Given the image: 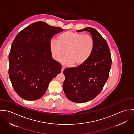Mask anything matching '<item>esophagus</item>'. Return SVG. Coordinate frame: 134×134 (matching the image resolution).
I'll use <instances>...</instances> for the list:
<instances>
[{
  "label": "esophagus",
  "instance_id": "esophagus-1",
  "mask_svg": "<svg viewBox=\"0 0 134 134\" xmlns=\"http://www.w3.org/2000/svg\"><path fill=\"white\" fill-rule=\"evenodd\" d=\"M65 69H64V68H63V67H62V69H61V73H62L63 72V71H64V70Z\"/></svg>",
  "mask_w": 134,
  "mask_h": 134
}]
</instances>
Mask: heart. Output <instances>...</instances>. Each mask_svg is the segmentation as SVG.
<instances>
[{"label":"heart","instance_id":"b5f03b06","mask_svg":"<svg viewBox=\"0 0 134 134\" xmlns=\"http://www.w3.org/2000/svg\"><path fill=\"white\" fill-rule=\"evenodd\" d=\"M94 47L93 38L89 35L66 31L58 37V41L52 40L49 48L53 58L66 66L77 67L86 63L92 54Z\"/></svg>","mask_w":134,"mask_h":134}]
</instances>
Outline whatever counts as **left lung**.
<instances>
[{"mask_svg": "<svg viewBox=\"0 0 134 134\" xmlns=\"http://www.w3.org/2000/svg\"><path fill=\"white\" fill-rule=\"evenodd\" d=\"M83 31L89 32L94 40L92 54L82 65L63 71L64 93L69 100L79 103L94 98L101 92L109 77L112 62L108 44L99 32L91 27L77 32Z\"/></svg>", "mask_w": 134, "mask_h": 134, "instance_id": "obj_1", "label": "left lung"}]
</instances>
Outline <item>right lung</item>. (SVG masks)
<instances>
[{"label": "right lung", "instance_id": "1", "mask_svg": "<svg viewBox=\"0 0 134 134\" xmlns=\"http://www.w3.org/2000/svg\"><path fill=\"white\" fill-rule=\"evenodd\" d=\"M61 28L37 21L17 35L9 55V75L13 88L24 99L34 100L45 94L51 81L61 71L49 44Z\"/></svg>", "mask_w": 134, "mask_h": 134}]
</instances>
